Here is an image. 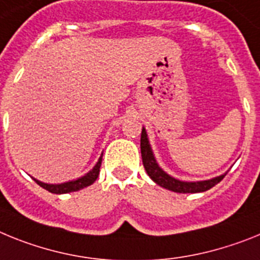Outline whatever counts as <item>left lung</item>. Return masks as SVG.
I'll list each match as a JSON object with an SVG mask.
<instances>
[{
    "instance_id": "left-lung-1",
    "label": "left lung",
    "mask_w": 260,
    "mask_h": 260,
    "mask_svg": "<svg viewBox=\"0 0 260 260\" xmlns=\"http://www.w3.org/2000/svg\"><path fill=\"white\" fill-rule=\"evenodd\" d=\"M140 146H141V157H143V164L145 168L146 173L150 177L153 182L158 184V186L164 187L166 189H170L174 192L179 193H196V192H204L207 189L212 188L213 186L224 179L225 174H221L218 177H214L212 179L207 180H196V182H186V180H180L177 178L171 177L170 174L162 170L158 165L157 159L154 157L153 149L150 146L148 139V133L146 129L143 127V132H141V141H140Z\"/></svg>"
}]
</instances>
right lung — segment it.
<instances>
[{
	"label": "right lung",
	"instance_id": "right-lung-1",
	"mask_svg": "<svg viewBox=\"0 0 260 260\" xmlns=\"http://www.w3.org/2000/svg\"><path fill=\"white\" fill-rule=\"evenodd\" d=\"M102 157H103V153L101 154L99 157L98 162L95 164V166L86 173L85 175L82 177L77 178V179L73 180H68V182H64V183H57V184H53V183H44V182H40V180L35 179L36 183L39 184L40 187H43L44 189L49 191L52 193H57V195H61V193H69V192H74V191H80V189L85 188V187L90 186L96 180L99 175V169H101V164H102Z\"/></svg>",
	"mask_w": 260,
	"mask_h": 260
}]
</instances>
